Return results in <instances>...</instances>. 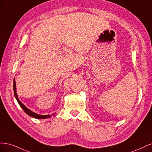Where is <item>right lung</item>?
<instances>
[{
    "instance_id": "obj_1",
    "label": "right lung",
    "mask_w": 152,
    "mask_h": 152,
    "mask_svg": "<svg viewBox=\"0 0 152 152\" xmlns=\"http://www.w3.org/2000/svg\"><path fill=\"white\" fill-rule=\"evenodd\" d=\"M13 90H14V94H15V96L16 98V99L17 100L18 103H19L20 106L21 107V108L24 110V112L28 115L35 118H38V119H45V118H50L51 116H54L55 113H53L51 115H39L37 113H36L34 112H32L31 110H30V109H28L27 108L25 104H23L21 101L19 99L18 97V94L16 93V81H15V79H14V82H13Z\"/></svg>"
}]
</instances>
